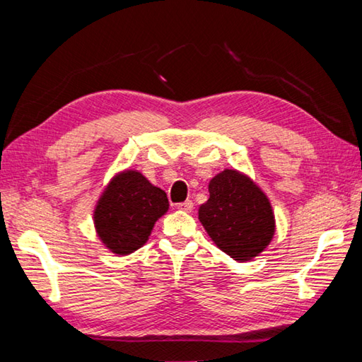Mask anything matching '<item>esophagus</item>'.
<instances>
[{
	"instance_id": "esophagus-1",
	"label": "esophagus",
	"mask_w": 362,
	"mask_h": 362,
	"mask_svg": "<svg viewBox=\"0 0 362 362\" xmlns=\"http://www.w3.org/2000/svg\"><path fill=\"white\" fill-rule=\"evenodd\" d=\"M177 209L182 210V211H187V213H189L191 210L194 209V204H193V201H185V202H182V204L177 205Z\"/></svg>"
}]
</instances>
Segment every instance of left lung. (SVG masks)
I'll return each mask as SVG.
<instances>
[{
	"label": "left lung",
	"mask_w": 362,
	"mask_h": 362,
	"mask_svg": "<svg viewBox=\"0 0 362 362\" xmlns=\"http://www.w3.org/2000/svg\"><path fill=\"white\" fill-rule=\"evenodd\" d=\"M209 191L210 199L199 209V221L213 243L236 261L258 257L275 232L267 196L235 169L214 175Z\"/></svg>",
	"instance_id": "obj_1"
}]
</instances>
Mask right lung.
<instances>
[{
  "label": "right lung",
  "mask_w": 362,
  "mask_h": 362,
  "mask_svg": "<svg viewBox=\"0 0 362 362\" xmlns=\"http://www.w3.org/2000/svg\"><path fill=\"white\" fill-rule=\"evenodd\" d=\"M169 209L163 189L136 171L118 174L99 197L95 227L99 240L117 255H129L149 240L153 224Z\"/></svg>",
  "instance_id": "1"
}]
</instances>
